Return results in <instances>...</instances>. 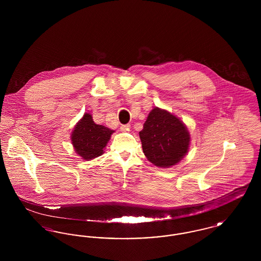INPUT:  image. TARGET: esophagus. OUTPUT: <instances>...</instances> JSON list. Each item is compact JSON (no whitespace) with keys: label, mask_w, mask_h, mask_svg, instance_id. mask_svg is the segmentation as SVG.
Listing matches in <instances>:
<instances>
[{"label":"esophagus","mask_w":261,"mask_h":261,"mask_svg":"<svg viewBox=\"0 0 261 261\" xmlns=\"http://www.w3.org/2000/svg\"><path fill=\"white\" fill-rule=\"evenodd\" d=\"M130 129V124H124L120 126L121 131H128Z\"/></svg>","instance_id":"34e87169"}]
</instances>
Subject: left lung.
<instances>
[{
    "mask_svg": "<svg viewBox=\"0 0 261 261\" xmlns=\"http://www.w3.org/2000/svg\"><path fill=\"white\" fill-rule=\"evenodd\" d=\"M145 155L160 167L180 162L189 149L190 135L182 121L166 111L153 109L139 133Z\"/></svg>",
    "mask_w": 261,
    "mask_h": 261,
    "instance_id": "obj_1",
    "label": "left lung"
}]
</instances>
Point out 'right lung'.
<instances>
[{
  "mask_svg": "<svg viewBox=\"0 0 261 261\" xmlns=\"http://www.w3.org/2000/svg\"><path fill=\"white\" fill-rule=\"evenodd\" d=\"M113 130L96 124L92 116L86 113L75 126L71 135L75 151L83 160L90 161L102 154Z\"/></svg>",
  "mask_w": 261,
  "mask_h": 261,
  "instance_id": "add662e5",
  "label": "right lung"
}]
</instances>
